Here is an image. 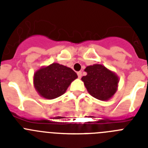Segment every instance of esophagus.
Here are the masks:
<instances>
[{
	"instance_id": "obj_1",
	"label": "esophagus",
	"mask_w": 148,
	"mask_h": 148,
	"mask_svg": "<svg viewBox=\"0 0 148 148\" xmlns=\"http://www.w3.org/2000/svg\"><path fill=\"white\" fill-rule=\"evenodd\" d=\"M77 75H78V78H82V73L81 71H78V73H77Z\"/></svg>"
}]
</instances>
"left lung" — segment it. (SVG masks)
Here are the masks:
<instances>
[{"label": "left lung", "mask_w": 148, "mask_h": 148, "mask_svg": "<svg viewBox=\"0 0 148 148\" xmlns=\"http://www.w3.org/2000/svg\"><path fill=\"white\" fill-rule=\"evenodd\" d=\"M87 75L82 80L90 95L95 99L107 101L117 90L119 78L116 74L101 64L88 66L85 70Z\"/></svg>", "instance_id": "left-lung-1"}]
</instances>
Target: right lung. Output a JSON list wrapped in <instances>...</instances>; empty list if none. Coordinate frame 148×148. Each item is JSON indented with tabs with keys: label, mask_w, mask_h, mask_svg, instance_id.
<instances>
[{
	"label": "right lung",
	"mask_w": 148,
	"mask_h": 148,
	"mask_svg": "<svg viewBox=\"0 0 148 148\" xmlns=\"http://www.w3.org/2000/svg\"><path fill=\"white\" fill-rule=\"evenodd\" d=\"M78 77L71 68L52 64L47 67L40 68L34 75V85L42 97L53 99L66 92L70 83Z\"/></svg>",
	"instance_id": "right-lung-1"
}]
</instances>
